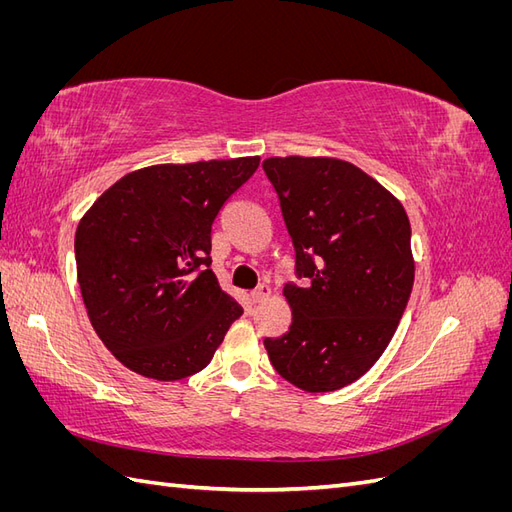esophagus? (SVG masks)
<instances>
[{
  "instance_id": "1",
  "label": "esophagus",
  "mask_w": 512,
  "mask_h": 512,
  "mask_svg": "<svg viewBox=\"0 0 512 512\" xmlns=\"http://www.w3.org/2000/svg\"><path fill=\"white\" fill-rule=\"evenodd\" d=\"M271 297V288L267 284H260L256 290H252V301L254 303H260Z\"/></svg>"
}]
</instances>
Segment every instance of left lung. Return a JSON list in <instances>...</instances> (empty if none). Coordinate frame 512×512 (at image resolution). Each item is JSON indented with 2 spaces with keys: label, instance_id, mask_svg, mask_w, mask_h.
Segmentation results:
<instances>
[{
  "label": "left lung",
  "instance_id": "8db88e82",
  "mask_svg": "<svg viewBox=\"0 0 512 512\" xmlns=\"http://www.w3.org/2000/svg\"><path fill=\"white\" fill-rule=\"evenodd\" d=\"M305 284H286L292 324L265 339L277 374L307 393L359 380L389 346L404 316L414 258L399 200L337 158H267Z\"/></svg>",
  "mask_w": 512,
  "mask_h": 512
}]
</instances>
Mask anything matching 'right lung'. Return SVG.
Listing matches in <instances>:
<instances>
[{
	"label": "right lung",
	"mask_w": 512,
	"mask_h": 512,
	"mask_svg": "<svg viewBox=\"0 0 512 512\" xmlns=\"http://www.w3.org/2000/svg\"><path fill=\"white\" fill-rule=\"evenodd\" d=\"M260 158L134 170L83 215L76 277L91 327L115 359L173 382L205 369L243 307L211 267V224Z\"/></svg>",
	"instance_id": "right-lung-1"
}]
</instances>
